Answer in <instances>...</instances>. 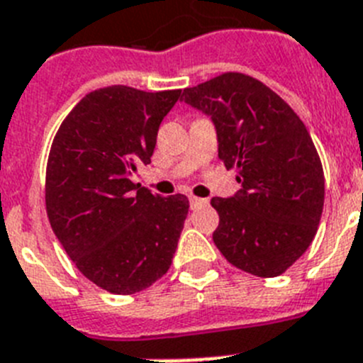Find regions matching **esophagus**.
<instances>
[{
    "instance_id": "obj_1",
    "label": "esophagus",
    "mask_w": 363,
    "mask_h": 363,
    "mask_svg": "<svg viewBox=\"0 0 363 363\" xmlns=\"http://www.w3.org/2000/svg\"><path fill=\"white\" fill-rule=\"evenodd\" d=\"M208 203H210L208 199H201V197H190L191 210H197V208H201V206H206Z\"/></svg>"
}]
</instances>
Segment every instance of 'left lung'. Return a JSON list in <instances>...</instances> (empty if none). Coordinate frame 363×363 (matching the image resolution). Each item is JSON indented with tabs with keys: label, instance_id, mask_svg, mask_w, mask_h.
I'll return each instance as SVG.
<instances>
[{
	"label": "left lung",
	"instance_id": "left-lung-1",
	"mask_svg": "<svg viewBox=\"0 0 363 363\" xmlns=\"http://www.w3.org/2000/svg\"><path fill=\"white\" fill-rule=\"evenodd\" d=\"M212 118L219 159L241 190L213 197V242L230 263L276 277L303 256L323 212L325 181L313 138L291 106L256 78L225 72L182 91Z\"/></svg>",
	"mask_w": 363,
	"mask_h": 363
}]
</instances>
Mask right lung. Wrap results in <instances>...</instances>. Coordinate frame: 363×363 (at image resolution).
<instances>
[{"instance_id": "add662e5", "label": "right lung", "mask_w": 363, "mask_h": 363, "mask_svg": "<svg viewBox=\"0 0 363 363\" xmlns=\"http://www.w3.org/2000/svg\"><path fill=\"white\" fill-rule=\"evenodd\" d=\"M179 99L181 89H96L74 106L52 140L49 223L78 270L111 294L153 285L177 250L190 208L186 195H153L131 175L151 162L160 122Z\"/></svg>"}]
</instances>
